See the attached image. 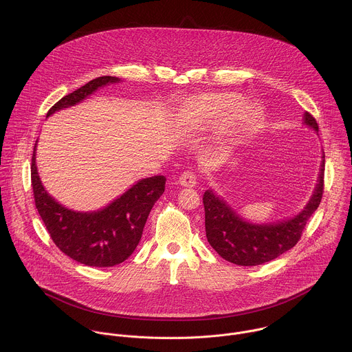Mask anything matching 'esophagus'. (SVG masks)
<instances>
[{"label":"esophagus","instance_id":"34e87169","mask_svg":"<svg viewBox=\"0 0 352 352\" xmlns=\"http://www.w3.org/2000/svg\"><path fill=\"white\" fill-rule=\"evenodd\" d=\"M179 183H180L183 187L192 188V187H195V184H197V175H195L192 170H186V172L179 177Z\"/></svg>","mask_w":352,"mask_h":352}]
</instances>
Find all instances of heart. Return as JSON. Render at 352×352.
I'll list each match as a JSON object with an SVG mask.
<instances>
[{
	"mask_svg": "<svg viewBox=\"0 0 352 352\" xmlns=\"http://www.w3.org/2000/svg\"><path fill=\"white\" fill-rule=\"evenodd\" d=\"M236 94L208 92L186 101L179 120L191 127H207L219 123V130L228 137H250L263 123V111L256 104H240Z\"/></svg>",
	"mask_w": 352,
	"mask_h": 352,
	"instance_id": "1",
	"label": "heart"
}]
</instances>
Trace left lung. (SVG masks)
Instances as JSON below:
<instances>
[{"mask_svg": "<svg viewBox=\"0 0 352 352\" xmlns=\"http://www.w3.org/2000/svg\"><path fill=\"white\" fill-rule=\"evenodd\" d=\"M303 119L309 127L318 131V124L313 115L305 112ZM324 164L325 155H322L318 184L307 206L294 218L278 223H250L240 218L211 190H207L203 195V204L206 237L210 245L222 258L247 267L271 261L292 250L301 240L307 219L322 199Z\"/></svg>", "mask_w": 352, "mask_h": 352, "instance_id": "obj_1", "label": "left lung"}]
</instances>
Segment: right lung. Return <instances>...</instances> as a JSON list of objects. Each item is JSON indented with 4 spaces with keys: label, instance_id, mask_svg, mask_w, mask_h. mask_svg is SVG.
<instances>
[{
    "label": "right lung",
    "instance_id": "right-lung-1",
    "mask_svg": "<svg viewBox=\"0 0 352 352\" xmlns=\"http://www.w3.org/2000/svg\"><path fill=\"white\" fill-rule=\"evenodd\" d=\"M111 76L98 77L56 101L47 116L87 99L98 88L118 82ZM35 151L31 162V183L35 206L54 244L73 260L91 267H113L135 251L151 207L162 195L166 179L153 176L134 184L120 198L94 212H76L51 198L39 179Z\"/></svg>",
    "mask_w": 352,
    "mask_h": 352
}]
</instances>
